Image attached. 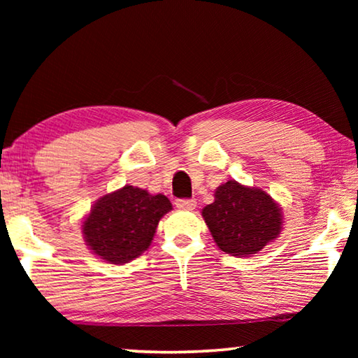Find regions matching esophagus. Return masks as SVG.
<instances>
[{
	"label": "esophagus",
	"instance_id": "34e87169",
	"mask_svg": "<svg viewBox=\"0 0 358 358\" xmlns=\"http://www.w3.org/2000/svg\"><path fill=\"white\" fill-rule=\"evenodd\" d=\"M196 201H194V199H178L177 202H175V205H177V208H180V210H194L196 208Z\"/></svg>",
	"mask_w": 358,
	"mask_h": 358
}]
</instances>
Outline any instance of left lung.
Returning <instances> with one entry per match:
<instances>
[{
  "instance_id": "1",
  "label": "left lung",
  "mask_w": 358,
  "mask_h": 358,
  "mask_svg": "<svg viewBox=\"0 0 358 358\" xmlns=\"http://www.w3.org/2000/svg\"><path fill=\"white\" fill-rule=\"evenodd\" d=\"M202 216L220 250L230 256H251L280 237L281 208L268 194L230 180L215 191V202Z\"/></svg>"
}]
</instances>
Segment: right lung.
<instances>
[{
  "mask_svg": "<svg viewBox=\"0 0 358 358\" xmlns=\"http://www.w3.org/2000/svg\"><path fill=\"white\" fill-rule=\"evenodd\" d=\"M171 210L162 194L124 186L94 203L82 226L85 241L106 262L128 264L150 246L157 222Z\"/></svg>",
  "mask_w": 358,
  "mask_h": 358,
  "instance_id": "add662e5",
  "label": "right lung"
}]
</instances>
